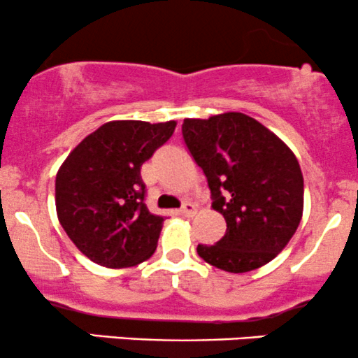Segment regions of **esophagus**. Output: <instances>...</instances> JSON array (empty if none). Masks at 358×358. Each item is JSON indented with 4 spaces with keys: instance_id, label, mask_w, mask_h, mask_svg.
<instances>
[{
    "instance_id": "34e87169",
    "label": "esophagus",
    "mask_w": 358,
    "mask_h": 358,
    "mask_svg": "<svg viewBox=\"0 0 358 358\" xmlns=\"http://www.w3.org/2000/svg\"><path fill=\"white\" fill-rule=\"evenodd\" d=\"M180 212H182V214L185 215V217H192V215H194L195 212H197V207H195L192 202H185L182 206V209H180Z\"/></svg>"
}]
</instances>
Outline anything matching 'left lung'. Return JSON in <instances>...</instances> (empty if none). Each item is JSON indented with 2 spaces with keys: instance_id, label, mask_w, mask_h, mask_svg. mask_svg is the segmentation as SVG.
Wrapping results in <instances>:
<instances>
[{
  "instance_id": "1",
  "label": "left lung",
  "mask_w": 358,
  "mask_h": 358,
  "mask_svg": "<svg viewBox=\"0 0 358 358\" xmlns=\"http://www.w3.org/2000/svg\"><path fill=\"white\" fill-rule=\"evenodd\" d=\"M183 141L202 168L212 209L226 219L215 245H199L202 260L231 273L272 262L296 233L304 209L299 161L272 131L239 112L185 119Z\"/></svg>"
}]
</instances>
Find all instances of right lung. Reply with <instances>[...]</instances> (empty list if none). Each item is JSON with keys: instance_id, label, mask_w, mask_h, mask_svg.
<instances>
[{"instance_id": "right-lung-1", "label": "right lung", "mask_w": 358, "mask_h": 358, "mask_svg": "<svg viewBox=\"0 0 358 358\" xmlns=\"http://www.w3.org/2000/svg\"><path fill=\"white\" fill-rule=\"evenodd\" d=\"M176 122H107L86 136L56 175V210L90 260L127 268L152 257L164 219L148 210L141 166L175 132Z\"/></svg>"}]
</instances>
